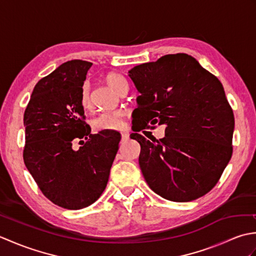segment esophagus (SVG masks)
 <instances>
[{
  "instance_id": "34e87169",
  "label": "esophagus",
  "mask_w": 256,
  "mask_h": 256,
  "mask_svg": "<svg viewBox=\"0 0 256 256\" xmlns=\"http://www.w3.org/2000/svg\"><path fill=\"white\" fill-rule=\"evenodd\" d=\"M121 135H122V140H126L130 138V134L128 132H125V131H122L121 132Z\"/></svg>"
}]
</instances>
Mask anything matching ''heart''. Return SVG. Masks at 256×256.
Returning <instances> with one entry per match:
<instances>
[{
  "instance_id": "heart-1",
  "label": "heart",
  "mask_w": 256,
  "mask_h": 256,
  "mask_svg": "<svg viewBox=\"0 0 256 256\" xmlns=\"http://www.w3.org/2000/svg\"><path fill=\"white\" fill-rule=\"evenodd\" d=\"M106 82L110 88L120 94L123 89L128 88L126 80L122 78L121 76L116 74H108L106 76ZM80 104L84 108H88L90 106V96L88 86L84 84L81 89L80 94ZM92 128L96 132L101 131H116V130H121L124 126L122 113L121 112H106L101 113L96 116L91 121Z\"/></svg>"
}]
</instances>
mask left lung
<instances>
[{
  "mask_svg": "<svg viewBox=\"0 0 256 256\" xmlns=\"http://www.w3.org/2000/svg\"><path fill=\"white\" fill-rule=\"evenodd\" d=\"M128 77L140 94L132 116L142 126L130 136L140 145L138 164L146 182L176 202L202 197L232 156L234 116L220 80L187 54L138 64ZM157 122L166 125L160 141L152 144L137 133Z\"/></svg>",
  "mask_w": 256,
  "mask_h": 256,
  "instance_id": "obj_1",
  "label": "left lung"
}]
</instances>
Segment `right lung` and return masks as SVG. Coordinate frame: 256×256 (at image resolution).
Here are the masks:
<instances>
[{
  "label": "right lung",
  "instance_id": "1",
  "mask_svg": "<svg viewBox=\"0 0 256 256\" xmlns=\"http://www.w3.org/2000/svg\"><path fill=\"white\" fill-rule=\"evenodd\" d=\"M91 66L79 59L60 64L36 84L24 113L25 166L46 198L70 210L104 192L121 140L116 131L91 134L84 122L80 94Z\"/></svg>",
  "mask_w": 256,
  "mask_h": 256
}]
</instances>
